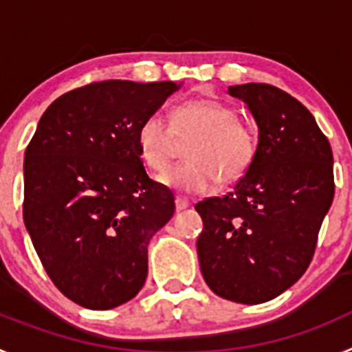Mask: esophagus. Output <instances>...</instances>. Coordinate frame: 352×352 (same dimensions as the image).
<instances>
[{
	"label": "esophagus",
	"mask_w": 352,
	"mask_h": 352,
	"mask_svg": "<svg viewBox=\"0 0 352 352\" xmlns=\"http://www.w3.org/2000/svg\"><path fill=\"white\" fill-rule=\"evenodd\" d=\"M188 199L186 197H183V195H178V197H176V210L178 211H182V210H186V208H188Z\"/></svg>",
	"instance_id": "esophagus-1"
}]
</instances>
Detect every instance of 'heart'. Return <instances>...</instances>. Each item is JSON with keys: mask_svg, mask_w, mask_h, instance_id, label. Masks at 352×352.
<instances>
[{"mask_svg": "<svg viewBox=\"0 0 352 352\" xmlns=\"http://www.w3.org/2000/svg\"><path fill=\"white\" fill-rule=\"evenodd\" d=\"M174 135H194L182 162L162 176V183L188 194L211 190L217 182L229 185L243 178L257 155L256 129L239 120L232 105L217 98H194L173 109L170 123L151 113L138 129L141 160L153 173H164L173 160Z\"/></svg>", "mask_w": 352, "mask_h": 352, "instance_id": "obj_1", "label": "heart"}]
</instances>
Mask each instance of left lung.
Listing matches in <instances>:
<instances>
[{
  "instance_id": "obj_1",
  "label": "left lung",
  "mask_w": 352,
  "mask_h": 352,
  "mask_svg": "<svg viewBox=\"0 0 352 352\" xmlns=\"http://www.w3.org/2000/svg\"><path fill=\"white\" fill-rule=\"evenodd\" d=\"M259 126L256 160L234 190L195 204L204 280L229 301L257 305L296 284L314 257L335 194L333 153L310 111L272 84L231 86Z\"/></svg>"
}]
</instances>
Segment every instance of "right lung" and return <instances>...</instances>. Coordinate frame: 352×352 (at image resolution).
I'll use <instances>...</instances> for the list:
<instances>
[{"label": "right lung", "instance_id": "obj_1", "mask_svg": "<svg viewBox=\"0 0 352 352\" xmlns=\"http://www.w3.org/2000/svg\"><path fill=\"white\" fill-rule=\"evenodd\" d=\"M176 82L96 80L56 98L24 158L23 214L52 284L91 310L126 303L148 276V243L174 194L146 174L138 129Z\"/></svg>", "mask_w": 352, "mask_h": 352}]
</instances>
